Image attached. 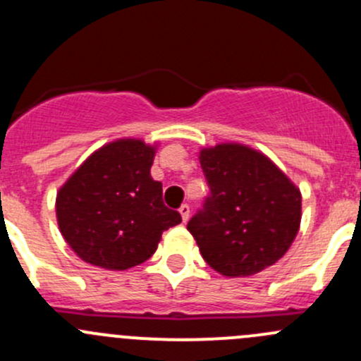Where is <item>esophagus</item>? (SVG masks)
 Segmentation results:
<instances>
[{"label": "esophagus", "mask_w": 361, "mask_h": 361, "mask_svg": "<svg viewBox=\"0 0 361 361\" xmlns=\"http://www.w3.org/2000/svg\"><path fill=\"white\" fill-rule=\"evenodd\" d=\"M180 214H181V218H183V221H187L188 218H190V206H188V204H181L180 206Z\"/></svg>", "instance_id": "34e87169"}]
</instances>
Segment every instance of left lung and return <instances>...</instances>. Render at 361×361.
Segmentation results:
<instances>
[{"label":"left lung","mask_w":361,"mask_h":361,"mask_svg":"<svg viewBox=\"0 0 361 361\" xmlns=\"http://www.w3.org/2000/svg\"><path fill=\"white\" fill-rule=\"evenodd\" d=\"M211 195L187 228L209 267L245 278L274 265L300 228L302 194L262 152L241 143L202 148Z\"/></svg>","instance_id":"left-lung-1"}]
</instances>
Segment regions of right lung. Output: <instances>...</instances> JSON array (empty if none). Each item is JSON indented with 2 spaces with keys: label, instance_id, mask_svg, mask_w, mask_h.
Listing matches in <instances>:
<instances>
[{
  "label": "right lung",
  "instance_id": "right-lung-1",
  "mask_svg": "<svg viewBox=\"0 0 361 361\" xmlns=\"http://www.w3.org/2000/svg\"><path fill=\"white\" fill-rule=\"evenodd\" d=\"M157 145L120 137L103 145L68 178L56 197L64 241L76 257L108 271L136 267L157 250L162 232L181 221L152 178Z\"/></svg>",
  "mask_w": 361,
  "mask_h": 361
}]
</instances>
